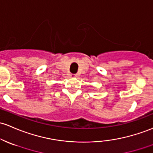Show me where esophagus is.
Listing matches in <instances>:
<instances>
[{"mask_svg": "<svg viewBox=\"0 0 153 153\" xmlns=\"http://www.w3.org/2000/svg\"><path fill=\"white\" fill-rule=\"evenodd\" d=\"M71 77H76L77 74H71Z\"/></svg>", "mask_w": 153, "mask_h": 153, "instance_id": "obj_1", "label": "esophagus"}]
</instances>
